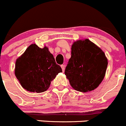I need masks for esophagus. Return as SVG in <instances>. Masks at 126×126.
I'll list each match as a JSON object with an SVG mask.
<instances>
[{"mask_svg": "<svg viewBox=\"0 0 126 126\" xmlns=\"http://www.w3.org/2000/svg\"><path fill=\"white\" fill-rule=\"evenodd\" d=\"M61 67L62 70H63V72L65 70V65H61Z\"/></svg>", "mask_w": 126, "mask_h": 126, "instance_id": "obj_1", "label": "esophagus"}]
</instances>
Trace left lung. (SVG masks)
<instances>
[{"mask_svg": "<svg viewBox=\"0 0 126 126\" xmlns=\"http://www.w3.org/2000/svg\"><path fill=\"white\" fill-rule=\"evenodd\" d=\"M71 54L65 75L72 88L83 93L97 88L105 77L108 65L104 51L86 39L73 43Z\"/></svg>", "mask_w": 126, "mask_h": 126, "instance_id": "1", "label": "left lung"}]
</instances>
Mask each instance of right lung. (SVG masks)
Segmentation results:
<instances>
[{
	"mask_svg": "<svg viewBox=\"0 0 126 126\" xmlns=\"http://www.w3.org/2000/svg\"><path fill=\"white\" fill-rule=\"evenodd\" d=\"M62 72L47 47L32 44L16 61L15 75L21 85L30 92L42 93L49 88L56 75Z\"/></svg>",
	"mask_w": 126,
	"mask_h": 126,
	"instance_id": "1",
	"label": "right lung"
}]
</instances>
